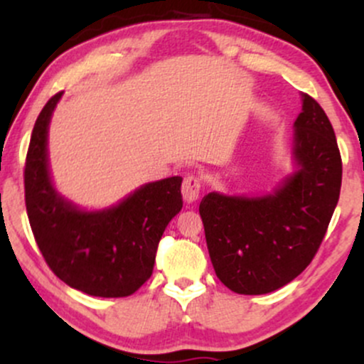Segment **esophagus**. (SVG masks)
Returning a JSON list of instances; mask_svg holds the SVG:
<instances>
[{"mask_svg":"<svg viewBox=\"0 0 364 364\" xmlns=\"http://www.w3.org/2000/svg\"><path fill=\"white\" fill-rule=\"evenodd\" d=\"M200 188H202V183H200L198 176H195V174H188V176H185V181H183V188H181L185 202L188 203L195 202L200 195Z\"/></svg>","mask_w":364,"mask_h":364,"instance_id":"34e87169","label":"esophagus"}]
</instances>
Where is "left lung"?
Listing matches in <instances>:
<instances>
[{
	"instance_id": "8db88e82",
	"label": "left lung",
	"mask_w": 364,
	"mask_h": 364,
	"mask_svg": "<svg viewBox=\"0 0 364 364\" xmlns=\"http://www.w3.org/2000/svg\"><path fill=\"white\" fill-rule=\"evenodd\" d=\"M292 156L298 169L262 196L205 195L200 215L217 277L237 294H267L310 265L339 202L342 161L336 133L303 94L294 121Z\"/></svg>"
}]
</instances>
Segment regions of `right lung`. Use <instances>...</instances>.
Wrapping results in <instances>:
<instances>
[{"mask_svg": "<svg viewBox=\"0 0 364 364\" xmlns=\"http://www.w3.org/2000/svg\"><path fill=\"white\" fill-rule=\"evenodd\" d=\"M60 94L43 107L25 159V207L49 269L73 289L99 298L133 294L152 275L159 241L181 210V181L149 183L118 205L87 212L54 190L48 166V128Z\"/></svg>", "mask_w": 364, "mask_h": 364, "instance_id": "add662e5", "label": "right lung"}]
</instances>
